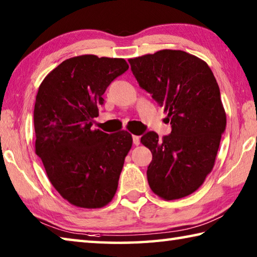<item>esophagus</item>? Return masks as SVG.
Instances as JSON below:
<instances>
[{
    "label": "esophagus",
    "instance_id": "esophagus-1",
    "mask_svg": "<svg viewBox=\"0 0 257 257\" xmlns=\"http://www.w3.org/2000/svg\"><path fill=\"white\" fill-rule=\"evenodd\" d=\"M133 143L134 145H139V143H141V137L137 136V135H133Z\"/></svg>",
    "mask_w": 257,
    "mask_h": 257
}]
</instances>
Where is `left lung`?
Wrapping results in <instances>:
<instances>
[{"mask_svg":"<svg viewBox=\"0 0 257 257\" xmlns=\"http://www.w3.org/2000/svg\"><path fill=\"white\" fill-rule=\"evenodd\" d=\"M141 88L168 113L171 134L141 138L153 155L147 168L151 189L167 201L197 190L212 171L227 116L210 67L184 51L162 50L129 59Z\"/></svg>","mask_w":257,"mask_h":257,"instance_id":"left-lung-1","label":"left lung"}]
</instances>
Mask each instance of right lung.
<instances>
[{
  "instance_id": "right-lung-1",
  "label": "right lung",
  "mask_w": 257,
  "mask_h": 257,
  "mask_svg": "<svg viewBox=\"0 0 257 257\" xmlns=\"http://www.w3.org/2000/svg\"><path fill=\"white\" fill-rule=\"evenodd\" d=\"M128 68L123 59L75 56L52 70L38 88L35 151L51 184L72 205L103 207L118 188L132 135H108L92 125L108 85Z\"/></svg>"
}]
</instances>
